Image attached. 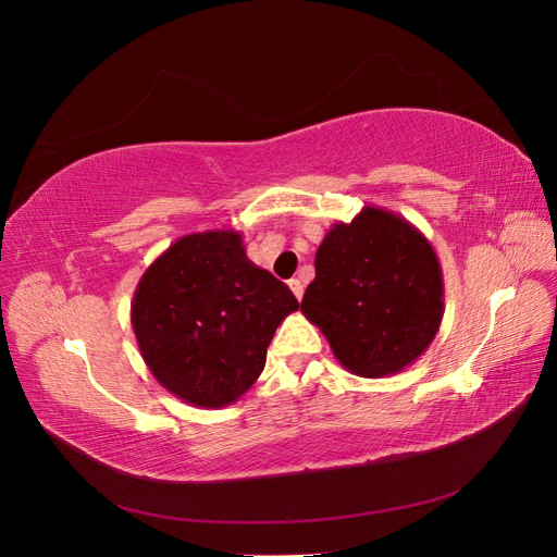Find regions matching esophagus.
Segmentation results:
<instances>
[{"label":"esophagus","instance_id":"obj_1","mask_svg":"<svg viewBox=\"0 0 557 557\" xmlns=\"http://www.w3.org/2000/svg\"><path fill=\"white\" fill-rule=\"evenodd\" d=\"M288 285H290L293 295H295L297 299H301V295H305V285H301V281H299V278H290V281H288Z\"/></svg>","mask_w":557,"mask_h":557}]
</instances>
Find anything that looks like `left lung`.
I'll use <instances>...</instances> for the list:
<instances>
[{"label": "left lung", "mask_w": 557, "mask_h": 557, "mask_svg": "<svg viewBox=\"0 0 557 557\" xmlns=\"http://www.w3.org/2000/svg\"><path fill=\"white\" fill-rule=\"evenodd\" d=\"M334 358L364 379L413 364L440 332L442 264L407 218L364 207L334 223L315 250V278L301 299Z\"/></svg>", "instance_id": "8db88e82"}]
</instances>
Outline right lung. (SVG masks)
Wrapping results in <instances>:
<instances>
[{"instance_id":"1","label":"right lung","mask_w":557,"mask_h":557,"mask_svg":"<svg viewBox=\"0 0 557 557\" xmlns=\"http://www.w3.org/2000/svg\"><path fill=\"white\" fill-rule=\"evenodd\" d=\"M290 288L246 258L242 234H185L150 264L132 327L150 374L201 409L237 401L258 381L276 327L297 311Z\"/></svg>"}]
</instances>
